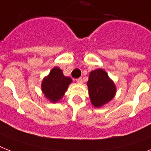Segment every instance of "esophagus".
Returning a JSON list of instances; mask_svg holds the SVG:
<instances>
[{"mask_svg": "<svg viewBox=\"0 0 151 151\" xmlns=\"http://www.w3.org/2000/svg\"><path fill=\"white\" fill-rule=\"evenodd\" d=\"M76 82L78 83H83V78H78L76 79Z\"/></svg>", "mask_w": 151, "mask_h": 151, "instance_id": "1", "label": "esophagus"}]
</instances>
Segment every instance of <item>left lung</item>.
<instances>
[{"label":"left lung","mask_w":151,"mask_h":151,"mask_svg":"<svg viewBox=\"0 0 151 151\" xmlns=\"http://www.w3.org/2000/svg\"><path fill=\"white\" fill-rule=\"evenodd\" d=\"M87 86L91 103L95 107L103 106L115 96V84L102 68L89 73Z\"/></svg>","instance_id":"8db88e82"}]
</instances>
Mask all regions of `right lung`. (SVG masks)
I'll return each instance as SVG.
<instances>
[{"mask_svg": "<svg viewBox=\"0 0 151 151\" xmlns=\"http://www.w3.org/2000/svg\"><path fill=\"white\" fill-rule=\"evenodd\" d=\"M72 82V78L65 76L60 68L54 67L42 81V92L48 100L56 103L62 99Z\"/></svg>", "mask_w": 151, "mask_h": 151, "instance_id": "add662e5", "label": "right lung"}]
</instances>
